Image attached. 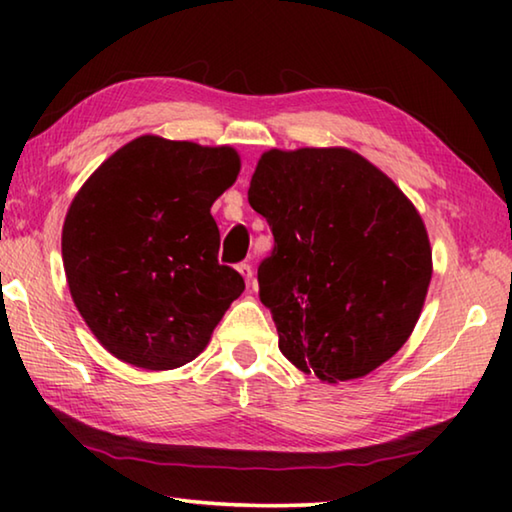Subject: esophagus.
<instances>
[{
	"label": "esophagus",
	"mask_w": 512,
	"mask_h": 512,
	"mask_svg": "<svg viewBox=\"0 0 512 512\" xmlns=\"http://www.w3.org/2000/svg\"><path fill=\"white\" fill-rule=\"evenodd\" d=\"M237 271L241 273V277H244V280L250 284V282H253V266H250V264H239L237 266Z\"/></svg>",
	"instance_id": "34e87169"
}]
</instances>
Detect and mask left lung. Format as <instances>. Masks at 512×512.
<instances>
[{
	"mask_svg": "<svg viewBox=\"0 0 512 512\" xmlns=\"http://www.w3.org/2000/svg\"><path fill=\"white\" fill-rule=\"evenodd\" d=\"M248 203L275 248L257 268L280 352L327 384L366 377L409 341L433 264L415 205L345 146L262 153Z\"/></svg>",
	"mask_w": 512,
	"mask_h": 512,
	"instance_id": "obj_1",
	"label": "left lung"
}]
</instances>
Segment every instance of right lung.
Returning a JSON list of instances; mask_svg holds the SVG:
<instances>
[{"mask_svg":"<svg viewBox=\"0 0 512 512\" xmlns=\"http://www.w3.org/2000/svg\"><path fill=\"white\" fill-rule=\"evenodd\" d=\"M232 146L142 135L85 180L63 225L67 287L112 357L144 370L194 361L246 289L221 266L210 207L235 185Z\"/></svg>","mask_w":512,"mask_h":512,"instance_id":"right-lung-1","label":"right lung"}]
</instances>
